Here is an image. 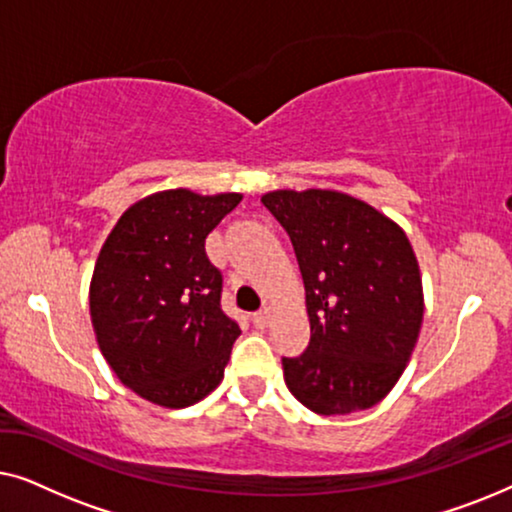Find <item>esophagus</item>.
Masks as SVG:
<instances>
[{
    "label": "esophagus",
    "instance_id": "34e87169",
    "mask_svg": "<svg viewBox=\"0 0 512 512\" xmlns=\"http://www.w3.org/2000/svg\"><path fill=\"white\" fill-rule=\"evenodd\" d=\"M270 317H272V312H270V307H263V310H258L254 317H251V321H254V326L256 328H268V324H270Z\"/></svg>",
    "mask_w": 512,
    "mask_h": 512
}]
</instances>
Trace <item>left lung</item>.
<instances>
[{"label": "left lung", "instance_id": "1", "mask_svg": "<svg viewBox=\"0 0 512 512\" xmlns=\"http://www.w3.org/2000/svg\"><path fill=\"white\" fill-rule=\"evenodd\" d=\"M305 284L310 345L282 359L284 382L317 415L373 408L394 389L424 317L422 277L401 226L338 191H272Z\"/></svg>", "mask_w": 512, "mask_h": 512}]
</instances>
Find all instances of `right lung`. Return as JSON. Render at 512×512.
I'll return each mask as SVG.
<instances>
[{
	"instance_id": "obj_1",
	"label": "right lung",
	"mask_w": 512,
	"mask_h": 512,
	"mask_svg": "<svg viewBox=\"0 0 512 512\" xmlns=\"http://www.w3.org/2000/svg\"><path fill=\"white\" fill-rule=\"evenodd\" d=\"M240 193H153L125 212L97 256L90 319L125 387L163 408L198 403L223 380L240 326L221 310L205 240Z\"/></svg>"
}]
</instances>
